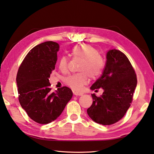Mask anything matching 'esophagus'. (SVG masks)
I'll list each match as a JSON object with an SVG mask.
<instances>
[{
  "label": "esophagus",
  "mask_w": 154,
  "mask_h": 154,
  "mask_svg": "<svg viewBox=\"0 0 154 154\" xmlns=\"http://www.w3.org/2000/svg\"><path fill=\"white\" fill-rule=\"evenodd\" d=\"M73 93H74V95H76V96H81V95H82V94H83L82 92H78V91H74V92H73Z\"/></svg>",
  "instance_id": "esophagus-1"
}]
</instances>
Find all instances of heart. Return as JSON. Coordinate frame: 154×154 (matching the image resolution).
<instances>
[{"label":"heart","mask_w":154,"mask_h":154,"mask_svg":"<svg viewBox=\"0 0 154 154\" xmlns=\"http://www.w3.org/2000/svg\"><path fill=\"white\" fill-rule=\"evenodd\" d=\"M72 54L76 58L82 60L79 67V71L81 72L66 77L65 83L74 91H80L88 82L89 76L91 79H96L100 76L104 68V62L97 49L88 44L75 46ZM58 68L62 72H67V57L63 56L60 57Z\"/></svg>","instance_id":"1"}]
</instances>
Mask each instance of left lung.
Masks as SVG:
<instances>
[{
    "label": "left lung",
    "mask_w": 154,
    "mask_h": 154,
    "mask_svg": "<svg viewBox=\"0 0 154 154\" xmlns=\"http://www.w3.org/2000/svg\"><path fill=\"white\" fill-rule=\"evenodd\" d=\"M137 76L131 62L123 52L109 50L105 67L101 76L91 89L103 88V95L92 94V105L87 113L94 122L109 125L118 122L131 106L133 92L137 86Z\"/></svg>",
    "instance_id": "obj_1"
}]
</instances>
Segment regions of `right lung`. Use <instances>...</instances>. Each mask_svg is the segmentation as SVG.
<instances>
[{"label":"right lung","instance_id":"obj_1","mask_svg":"<svg viewBox=\"0 0 154 154\" xmlns=\"http://www.w3.org/2000/svg\"><path fill=\"white\" fill-rule=\"evenodd\" d=\"M60 45L45 42L27 54L19 66L16 81L19 101L32 120L50 123L62 114L72 97V91L63 86L52 92L49 78L55 69Z\"/></svg>","mask_w":154,"mask_h":154}]
</instances>
